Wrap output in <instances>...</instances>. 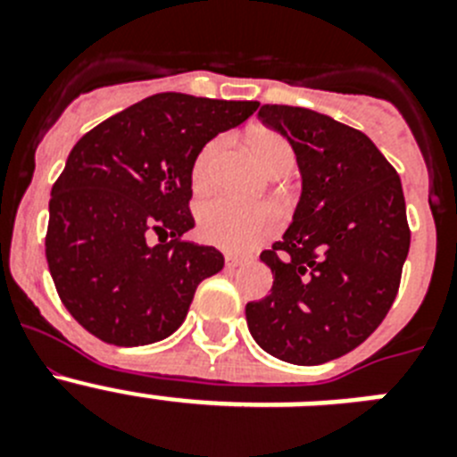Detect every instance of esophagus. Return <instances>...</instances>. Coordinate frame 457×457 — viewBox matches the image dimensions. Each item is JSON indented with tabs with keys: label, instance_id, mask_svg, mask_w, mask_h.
<instances>
[{
	"label": "esophagus",
	"instance_id": "1",
	"mask_svg": "<svg viewBox=\"0 0 457 457\" xmlns=\"http://www.w3.org/2000/svg\"><path fill=\"white\" fill-rule=\"evenodd\" d=\"M224 261H226V268H237V265L245 263L247 258H245V256H237V253H226Z\"/></svg>",
	"mask_w": 457,
	"mask_h": 457
}]
</instances>
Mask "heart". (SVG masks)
I'll return each instance as SVG.
<instances>
[{
    "instance_id": "heart-1",
    "label": "heart",
    "mask_w": 457,
    "mask_h": 457,
    "mask_svg": "<svg viewBox=\"0 0 457 457\" xmlns=\"http://www.w3.org/2000/svg\"><path fill=\"white\" fill-rule=\"evenodd\" d=\"M249 148L258 164L277 176L290 171L295 164V151L284 135L274 130H256L249 135ZM224 151V139L215 137L204 144L192 164L194 189H208L215 183V164ZM281 215L270 204H240V201L215 196L199 205V233L205 242L226 252H245L278 231Z\"/></svg>"
}]
</instances>
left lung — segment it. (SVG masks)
Wrapping results in <instances>:
<instances>
[{"instance_id": "8db88e82", "label": "left lung", "mask_w": 457, "mask_h": 457, "mask_svg": "<svg viewBox=\"0 0 457 457\" xmlns=\"http://www.w3.org/2000/svg\"><path fill=\"white\" fill-rule=\"evenodd\" d=\"M258 119L290 141L302 196L284 237L261 253L274 284L245 309L249 332L281 361L325 364L364 343L394 304L410 252L403 185L350 125L288 104H263Z\"/></svg>"}]
</instances>
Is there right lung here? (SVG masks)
Returning a JSON list of instances; mask_svg holds the SVG:
<instances>
[{"mask_svg":"<svg viewBox=\"0 0 457 457\" xmlns=\"http://www.w3.org/2000/svg\"><path fill=\"white\" fill-rule=\"evenodd\" d=\"M256 109L253 100L155 93L72 146L52 187L46 256L87 332L132 348L183 325L196 286L224 268L215 247L183 240L194 226V157ZM151 232L161 240L153 248Z\"/></svg>","mask_w":457,"mask_h":457,"instance_id":"1","label":"right lung"}]
</instances>
